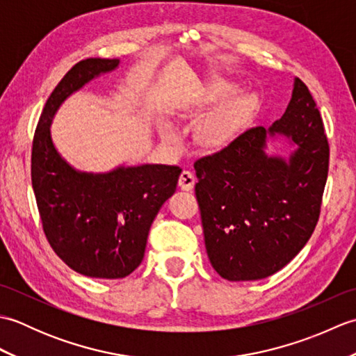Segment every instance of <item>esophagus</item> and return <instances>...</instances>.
<instances>
[{"label": "esophagus", "instance_id": "1", "mask_svg": "<svg viewBox=\"0 0 356 356\" xmlns=\"http://www.w3.org/2000/svg\"><path fill=\"white\" fill-rule=\"evenodd\" d=\"M194 184H195V177H194V174H193L190 170H184L182 172H180V176H179V186L182 188V190L191 191Z\"/></svg>", "mask_w": 356, "mask_h": 356}]
</instances>
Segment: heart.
Here are the masks:
<instances>
[{"mask_svg":"<svg viewBox=\"0 0 356 356\" xmlns=\"http://www.w3.org/2000/svg\"><path fill=\"white\" fill-rule=\"evenodd\" d=\"M232 92L234 87L228 82L220 78H213L203 86L199 104L202 107H207L209 104H214L229 96ZM252 104L254 99L248 95L234 97V99L223 104L220 108H217L213 115H209L200 124L197 130L199 140L209 147L220 145L225 140H228L241 120H243L246 113L252 108ZM162 136L168 143H176L179 139L177 131L170 125L163 128Z\"/></svg>","mask_w":356,"mask_h":356,"instance_id":"heart-1","label":"heart"}]
</instances>
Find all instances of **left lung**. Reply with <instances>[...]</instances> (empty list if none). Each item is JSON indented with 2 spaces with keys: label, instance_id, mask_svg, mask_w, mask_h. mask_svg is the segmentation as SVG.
<instances>
[{
  "label": "left lung",
  "instance_id": "left-lung-1",
  "mask_svg": "<svg viewBox=\"0 0 356 356\" xmlns=\"http://www.w3.org/2000/svg\"><path fill=\"white\" fill-rule=\"evenodd\" d=\"M293 138L286 163L264 154L266 136ZM209 261L229 282L266 278L284 268L318 223L329 171V142L314 97L295 79L291 102L269 130L254 127L194 162Z\"/></svg>",
  "mask_w": 356,
  "mask_h": 356
}]
</instances>
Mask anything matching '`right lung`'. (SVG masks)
I'll return each instance as SVG.
<instances>
[{"label":"right lung","mask_w":356,"mask_h":356,"mask_svg":"<svg viewBox=\"0 0 356 356\" xmlns=\"http://www.w3.org/2000/svg\"><path fill=\"white\" fill-rule=\"evenodd\" d=\"M118 65L119 59L101 58L74 64L45 102L32 145V186L45 237L67 266L92 278H124L139 266L151 223L182 172L176 165H142L88 174L58 154L50 124L59 105Z\"/></svg>","instance_id":"obj_1"}]
</instances>
